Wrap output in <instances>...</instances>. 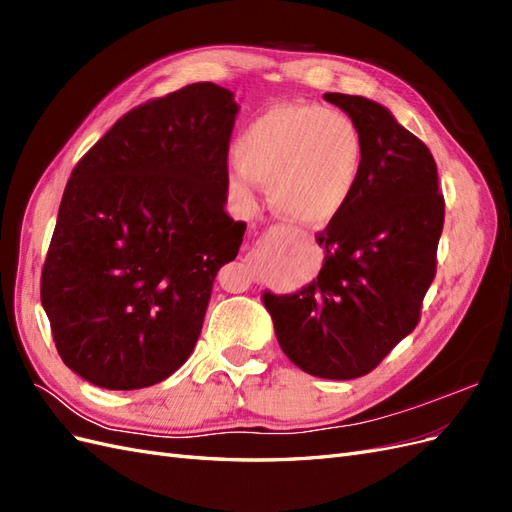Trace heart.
Wrapping results in <instances>:
<instances>
[{
	"instance_id": "b5f03b06",
	"label": "heart",
	"mask_w": 512,
	"mask_h": 512,
	"mask_svg": "<svg viewBox=\"0 0 512 512\" xmlns=\"http://www.w3.org/2000/svg\"><path fill=\"white\" fill-rule=\"evenodd\" d=\"M235 158L228 185L243 207L256 205V183H262L284 218L324 226L359 188L365 145L359 126L344 113L318 104H280L245 128Z\"/></svg>"
}]
</instances>
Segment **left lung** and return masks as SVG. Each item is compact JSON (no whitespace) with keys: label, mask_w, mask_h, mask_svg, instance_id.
I'll list each match as a JSON object with an SVG mask.
<instances>
[{"label":"left lung","mask_w":512,"mask_h":512,"mask_svg":"<svg viewBox=\"0 0 512 512\" xmlns=\"http://www.w3.org/2000/svg\"><path fill=\"white\" fill-rule=\"evenodd\" d=\"M359 126L365 164L348 207L316 235L324 262L292 294H262L284 354L307 374H369L421 318L444 226L438 168L386 106L324 94Z\"/></svg>","instance_id":"8db88e82"}]
</instances>
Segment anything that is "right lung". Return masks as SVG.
I'll use <instances>...</instances> for the list:
<instances>
[{
	"instance_id": "obj_1",
	"label": "right lung",
	"mask_w": 512,
	"mask_h": 512,
	"mask_svg": "<svg viewBox=\"0 0 512 512\" xmlns=\"http://www.w3.org/2000/svg\"><path fill=\"white\" fill-rule=\"evenodd\" d=\"M232 91L194 83L123 115L74 166L40 299L57 352L111 391L158 384L192 354L245 222L224 211Z\"/></svg>"
}]
</instances>
